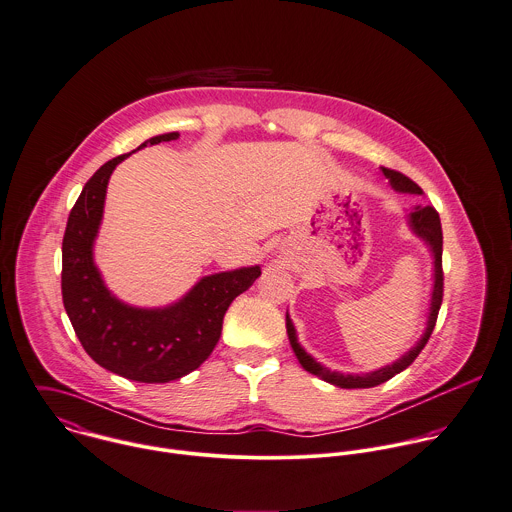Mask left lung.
<instances>
[{
    "label": "left lung",
    "mask_w": 512,
    "mask_h": 512,
    "mask_svg": "<svg viewBox=\"0 0 512 512\" xmlns=\"http://www.w3.org/2000/svg\"><path fill=\"white\" fill-rule=\"evenodd\" d=\"M383 175L389 179L391 187L397 193L423 195V189L415 181H411L407 175H403L399 171H393V169H385V167H383ZM407 225H409L411 233L415 237H419L429 247V253L433 257V289H431V299H429L425 331H423L421 339L409 351H405L397 361H393L391 365H385L381 369H375V371H369V373L331 371L329 367L319 363L311 353H307L305 347L299 343L297 329H295V325L289 317V311H287L285 325H287L289 343H291V349H293L295 357L299 359V363L305 371H309L311 375L323 379L325 383H331V385L341 387V389H371V387H377V385L393 379L401 371H405L419 357V353L425 349V345H427V341H429V337L435 329L437 315H439V309H441V303H443V229H441L439 213L431 205H427V207L415 205L407 215Z\"/></svg>",
    "instance_id": "obj_1"
}]
</instances>
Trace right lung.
Segmentation results:
<instances>
[{
	"label": "right lung",
	"mask_w": 512,
	"mask_h": 512,
	"mask_svg": "<svg viewBox=\"0 0 512 512\" xmlns=\"http://www.w3.org/2000/svg\"><path fill=\"white\" fill-rule=\"evenodd\" d=\"M177 137V131L149 137L131 153ZM131 153L101 165L69 213L61 247V295L77 339L99 367L137 383H169L195 371L213 353L229 305L255 283L261 267L205 275L163 307H137L113 295L93 251L109 177Z\"/></svg>",
	"instance_id": "obj_1"
}]
</instances>
